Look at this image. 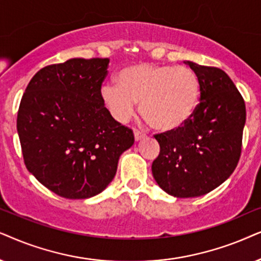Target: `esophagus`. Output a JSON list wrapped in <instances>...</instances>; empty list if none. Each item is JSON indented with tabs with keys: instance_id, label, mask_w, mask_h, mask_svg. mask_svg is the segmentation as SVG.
<instances>
[{
	"instance_id": "esophagus-1",
	"label": "esophagus",
	"mask_w": 261,
	"mask_h": 261,
	"mask_svg": "<svg viewBox=\"0 0 261 261\" xmlns=\"http://www.w3.org/2000/svg\"><path fill=\"white\" fill-rule=\"evenodd\" d=\"M134 134H135V140L136 141H140V140H142V138L145 137V134L142 133V131H140V130H137V128H135Z\"/></svg>"
}]
</instances>
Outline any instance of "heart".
<instances>
[{"instance_id": "obj_1", "label": "heart", "mask_w": 261, "mask_h": 261, "mask_svg": "<svg viewBox=\"0 0 261 261\" xmlns=\"http://www.w3.org/2000/svg\"><path fill=\"white\" fill-rule=\"evenodd\" d=\"M118 82L101 87L103 102L118 121L134 116L136 103L144 119L156 130L182 126L196 112L200 96L199 80L187 67L138 63L121 69Z\"/></svg>"}]
</instances>
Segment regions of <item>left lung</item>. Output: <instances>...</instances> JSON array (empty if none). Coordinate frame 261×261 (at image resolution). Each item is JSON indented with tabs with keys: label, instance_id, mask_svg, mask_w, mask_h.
I'll return each instance as SVG.
<instances>
[{
	"label": "left lung",
	"instance_id": "left-lung-1",
	"mask_svg": "<svg viewBox=\"0 0 261 261\" xmlns=\"http://www.w3.org/2000/svg\"><path fill=\"white\" fill-rule=\"evenodd\" d=\"M187 64L199 80L200 101L182 126L154 135L160 154L151 166L159 186L178 198L209 193L231 175L246 121L245 100L222 69Z\"/></svg>",
	"mask_w": 261,
	"mask_h": 261
}]
</instances>
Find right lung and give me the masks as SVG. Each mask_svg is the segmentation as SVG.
<instances>
[{
    "label": "right lung",
    "mask_w": 261,
    "mask_h": 261,
    "mask_svg": "<svg viewBox=\"0 0 261 261\" xmlns=\"http://www.w3.org/2000/svg\"><path fill=\"white\" fill-rule=\"evenodd\" d=\"M109 58H71L40 69L23 93L16 127L26 168L58 196L85 199L112 181L134 144L105 107Z\"/></svg>",
    "instance_id": "obj_1"
}]
</instances>
